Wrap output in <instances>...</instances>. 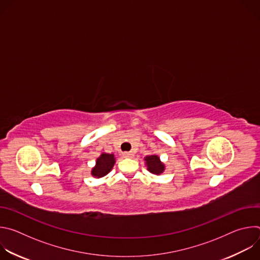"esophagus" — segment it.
I'll list each match as a JSON object with an SVG mask.
<instances>
[{"mask_svg": "<svg viewBox=\"0 0 260 260\" xmlns=\"http://www.w3.org/2000/svg\"><path fill=\"white\" fill-rule=\"evenodd\" d=\"M123 156L126 157V158H129V157L133 156V153H132V152H124V153H123Z\"/></svg>", "mask_w": 260, "mask_h": 260, "instance_id": "esophagus-1", "label": "esophagus"}]
</instances>
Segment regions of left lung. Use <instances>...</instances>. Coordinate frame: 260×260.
<instances>
[{"mask_svg":"<svg viewBox=\"0 0 260 260\" xmlns=\"http://www.w3.org/2000/svg\"><path fill=\"white\" fill-rule=\"evenodd\" d=\"M147 170L154 175H160L165 171V165L157 155H148L145 157Z\"/></svg>","mask_w":260,"mask_h":260,"instance_id":"1","label":"left lung"}]
</instances>
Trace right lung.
Segmentation results:
<instances>
[{
	"label": "right lung",
	"mask_w": 260,
	"mask_h": 260,
	"mask_svg": "<svg viewBox=\"0 0 260 260\" xmlns=\"http://www.w3.org/2000/svg\"><path fill=\"white\" fill-rule=\"evenodd\" d=\"M115 164L114 154L102 153L99 158H96L95 166L91 170V175L95 178H102L106 176Z\"/></svg>",
	"instance_id": "1"
}]
</instances>
